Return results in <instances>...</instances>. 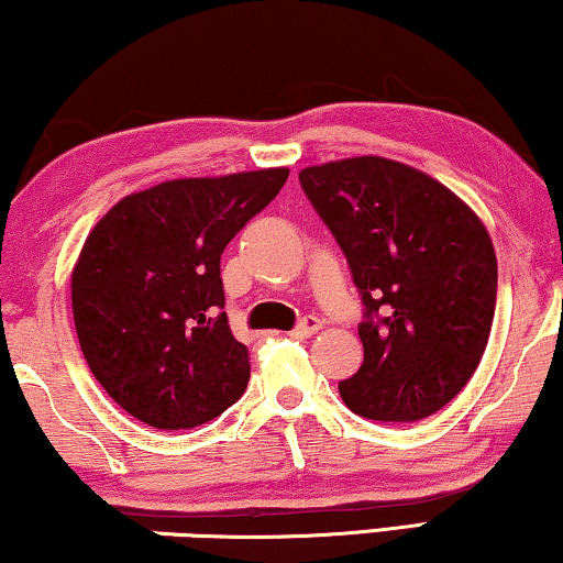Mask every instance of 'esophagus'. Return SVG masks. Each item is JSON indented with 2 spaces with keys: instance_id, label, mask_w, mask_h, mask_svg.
I'll return each mask as SVG.
<instances>
[{
  "instance_id": "34e87169",
  "label": "esophagus",
  "mask_w": 563,
  "mask_h": 563,
  "mask_svg": "<svg viewBox=\"0 0 563 563\" xmlns=\"http://www.w3.org/2000/svg\"><path fill=\"white\" fill-rule=\"evenodd\" d=\"M322 328V322L320 320H317V317H312V314H307V317H301V320H299V324H297V328L295 330H291L289 332V335L291 338H297V340H307V338H312L314 335V332L317 330H320Z\"/></svg>"
}]
</instances>
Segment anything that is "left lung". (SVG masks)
Masks as SVG:
<instances>
[{
	"label": "left lung",
	"mask_w": 563,
	"mask_h": 563,
	"mask_svg": "<svg viewBox=\"0 0 563 563\" xmlns=\"http://www.w3.org/2000/svg\"><path fill=\"white\" fill-rule=\"evenodd\" d=\"M299 183L363 299V365L340 380L342 401L373 421L431 417L467 386L490 338L498 262L485 225L394 159L328 162Z\"/></svg>",
	"instance_id": "1"
}]
</instances>
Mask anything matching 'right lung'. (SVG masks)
<instances>
[{"label": "right lung", "mask_w": 563, "mask_h": 563, "mask_svg": "<svg viewBox=\"0 0 563 563\" xmlns=\"http://www.w3.org/2000/svg\"><path fill=\"white\" fill-rule=\"evenodd\" d=\"M289 169L169 180L126 195L73 268V320L106 394L154 429H192L249 386V347L223 312L221 256Z\"/></svg>", "instance_id": "add662e5"}]
</instances>
